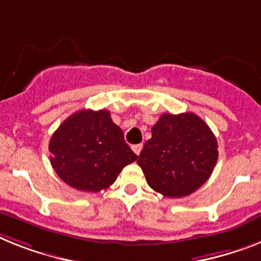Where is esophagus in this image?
<instances>
[{"label":"esophagus","instance_id":"1","mask_svg":"<svg viewBox=\"0 0 261 261\" xmlns=\"http://www.w3.org/2000/svg\"><path fill=\"white\" fill-rule=\"evenodd\" d=\"M142 148H143V144H142V143L134 144V146H133V151H134V152H135V154H137V155L141 154Z\"/></svg>","mask_w":261,"mask_h":261}]
</instances>
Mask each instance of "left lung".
<instances>
[{
	"label": "left lung",
	"instance_id": "left-lung-1",
	"mask_svg": "<svg viewBox=\"0 0 261 261\" xmlns=\"http://www.w3.org/2000/svg\"><path fill=\"white\" fill-rule=\"evenodd\" d=\"M151 135L138 164L154 191L183 198L208 180L218 161V142L196 114H162Z\"/></svg>",
	"mask_w": 261,
	"mask_h": 261
}]
</instances>
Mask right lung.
<instances>
[{
  "label": "right lung",
  "mask_w": 261,
  "mask_h": 261,
  "mask_svg": "<svg viewBox=\"0 0 261 261\" xmlns=\"http://www.w3.org/2000/svg\"><path fill=\"white\" fill-rule=\"evenodd\" d=\"M49 151L57 175L70 187L86 192L110 187L124 166L138 158L107 110L70 115L53 134Z\"/></svg>",
  "instance_id": "add662e5"
}]
</instances>
